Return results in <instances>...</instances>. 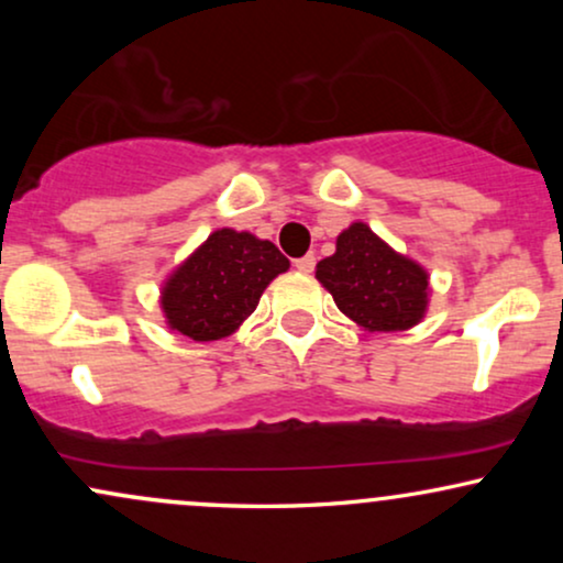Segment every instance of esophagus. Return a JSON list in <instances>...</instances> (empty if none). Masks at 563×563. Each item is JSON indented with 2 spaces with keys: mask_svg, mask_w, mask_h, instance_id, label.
<instances>
[{
  "mask_svg": "<svg viewBox=\"0 0 563 563\" xmlns=\"http://www.w3.org/2000/svg\"><path fill=\"white\" fill-rule=\"evenodd\" d=\"M294 267L299 269V273H312V269H314V256L312 254L301 256V260L294 262Z\"/></svg>",
  "mask_w": 563,
  "mask_h": 563,
  "instance_id": "34e87169",
  "label": "esophagus"
}]
</instances>
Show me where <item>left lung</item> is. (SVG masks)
I'll use <instances>...</instances> for the list:
<instances>
[{
	"label": "left lung",
	"instance_id": "left-lung-1",
	"mask_svg": "<svg viewBox=\"0 0 563 563\" xmlns=\"http://www.w3.org/2000/svg\"><path fill=\"white\" fill-rule=\"evenodd\" d=\"M314 277L335 307L371 333L407 331L429 309V273L365 222H352L335 238V254L318 262Z\"/></svg>",
	"mask_w": 563,
	"mask_h": 563
}]
</instances>
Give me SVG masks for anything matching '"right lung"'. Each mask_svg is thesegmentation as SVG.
Wrapping results in <instances>:
<instances>
[{
  "label": "right lung",
  "mask_w": 563,
  "mask_h": 563,
  "mask_svg": "<svg viewBox=\"0 0 563 563\" xmlns=\"http://www.w3.org/2000/svg\"><path fill=\"white\" fill-rule=\"evenodd\" d=\"M290 267L275 243L219 228L161 286V312L192 341L228 339L251 318L264 288Z\"/></svg>",
  "instance_id": "right-lung-1"
}]
</instances>
